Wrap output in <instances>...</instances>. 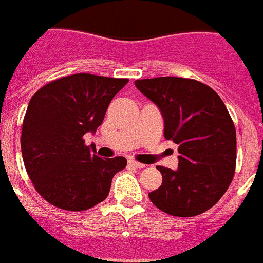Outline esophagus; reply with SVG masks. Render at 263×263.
<instances>
[{"instance_id":"34e87169","label":"esophagus","mask_w":263,"mask_h":263,"mask_svg":"<svg viewBox=\"0 0 263 263\" xmlns=\"http://www.w3.org/2000/svg\"><path fill=\"white\" fill-rule=\"evenodd\" d=\"M127 163H129V166L134 167V168H143V167H145V164L138 163V162H136L134 159H129L127 160Z\"/></svg>"}]
</instances>
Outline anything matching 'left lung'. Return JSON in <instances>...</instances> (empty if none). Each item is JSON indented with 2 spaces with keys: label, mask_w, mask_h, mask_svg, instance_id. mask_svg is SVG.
Returning <instances> with one entry per match:
<instances>
[{
  "label": "left lung",
  "mask_w": 263,
  "mask_h": 263,
  "mask_svg": "<svg viewBox=\"0 0 263 263\" xmlns=\"http://www.w3.org/2000/svg\"><path fill=\"white\" fill-rule=\"evenodd\" d=\"M136 87L163 117V134L178 145V168L158 166L162 184L150 192L160 211L192 217L212 208L236 168V129L212 88L183 78L136 80Z\"/></svg>",
  "instance_id": "8db88e82"
}]
</instances>
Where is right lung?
<instances>
[{"label":"right lung","mask_w":263,"mask_h":263,"mask_svg":"<svg viewBox=\"0 0 263 263\" xmlns=\"http://www.w3.org/2000/svg\"><path fill=\"white\" fill-rule=\"evenodd\" d=\"M127 81L76 73L51 81L31 97L22 126V158L32 184L50 204L76 212L106 199L126 159L100 158L83 137L96 133Z\"/></svg>","instance_id":"obj_1"}]
</instances>
